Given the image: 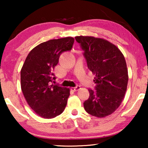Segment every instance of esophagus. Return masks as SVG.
<instances>
[{
	"instance_id": "esophagus-1",
	"label": "esophagus",
	"mask_w": 148,
	"mask_h": 148,
	"mask_svg": "<svg viewBox=\"0 0 148 148\" xmlns=\"http://www.w3.org/2000/svg\"><path fill=\"white\" fill-rule=\"evenodd\" d=\"M80 89V86H77L75 87H74V88H72L71 90L73 91H74V92H76V91L79 90Z\"/></svg>"
}]
</instances>
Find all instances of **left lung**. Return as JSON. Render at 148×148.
<instances>
[{
  "instance_id": "obj_1",
  "label": "left lung",
  "mask_w": 148,
  "mask_h": 148,
  "mask_svg": "<svg viewBox=\"0 0 148 148\" xmlns=\"http://www.w3.org/2000/svg\"><path fill=\"white\" fill-rule=\"evenodd\" d=\"M75 40L84 50L96 84L95 90L89 89L85 110L98 118L108 116L120 106L127 90L129 77L124 56L116 46L102 38L80 36Z\"/></svg>"
}]
</instances>
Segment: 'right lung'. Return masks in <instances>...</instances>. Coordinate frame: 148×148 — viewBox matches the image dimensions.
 I'll use <instances>...</instances> for the list:
<instances>
[{
    "mask_svg": "<svg viewBox=\"0 0 148 148\" xmlns=\"http://www.w3.org/2000/svg\"><path fill=\"white\" fill-rule=\"evenodd\" d=\"M74 38L50 40L33 48L21 70V88L27 104L36 114L52 119L65 108L69 88L54 85V69L63 52L71 50Z\"/></svg>",
    "mask_w": 148,
    "mask_h": 148,
    "instance_id": "obj_1",
    "label": "right lung"
}]
</instances>
